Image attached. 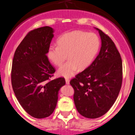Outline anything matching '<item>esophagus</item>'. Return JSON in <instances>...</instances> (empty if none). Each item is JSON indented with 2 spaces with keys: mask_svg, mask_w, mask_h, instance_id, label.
<instances>
[{
  "mask_svg": "<svg viewBox=\"0 0 135 135\" xmlns=\"http://www.w3.org/2000/svg\"><path fill=\"white\" fill-rule=\"evenodd\" d=\"M65 81H66V84H70V80H69V79L66 78V79H65Z\"/></svg>",
  "mask_w": 135,
  "mask_h": 135,
  "instance_id": "obj_1",
  "label": "esophagus"
}]
</instances>
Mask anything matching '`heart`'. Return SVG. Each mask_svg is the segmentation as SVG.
Here are the masks:
<instances>
[{
    "label": "heart",
    "mask_w": 135,
    "mask_h": 135,
    "mask_svg": "<svg viewBox=\"0 0 135 135\" xmlns=\"http://www.w3.org/2000/svg\"><path fill=\"white\" fill-rule=\"evenodd\" d=\"M58 46L51 45L47 57L51 62L60 66L67 59L68 62L57 71L59 76L72 77L78 69L84 70L93 62L100 47V40L96 34L82 31L66 32L59 38Z\"/></svg>",
    "instance_id": "obj_1"
}]
</instances>
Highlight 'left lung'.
Wrapping results in <instances>:
<instances>
[{
  "label": "left lung",
  "instance_id": "8db88e82",
  "mask_svg": "<svg viewBox=\"0 0 135 135\" xmlns=\"http://www.w3.org/2000/svg\"><path fill=\"white\" fill-rule=\"evenodd\" d=\"M101 39V47L93 62L70 80L74 89L78 112L95 119L105 114L115 103L122 84V61L115 44L101 30L95 28Z\"/></svg>",
  "mask_w": 135,
  "mask_h": 135
}]
</instances>
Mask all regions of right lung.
Here are the masks:
<instances>
[{"label": "right lung", "instance_id": "add662e5", "mask_svg": "<svg viewBox=\"0 0 135 135\" xmlns=\"http://www.w3.org/2000/svg\"><path fill=\"white\" fill-rule=\"evenodd\" d=\"M54 30L46 26L30 31L16 49L12 61V88L29 115L42 119L55 110L64 78L50 80L55 72L47 55Z\"/></svg>", "mask_w": 135, "mask_h": 135}]
</instances>
